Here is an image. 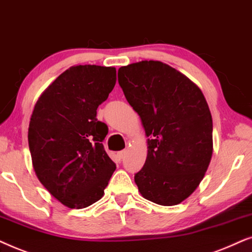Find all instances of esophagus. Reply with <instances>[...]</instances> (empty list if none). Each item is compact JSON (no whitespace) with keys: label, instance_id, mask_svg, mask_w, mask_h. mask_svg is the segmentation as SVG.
<instances>
[{"label":"esophagus","instance_id":"1","mask_svg":"<svg viewBox=\"0 0 252 252\" xmlns=\"http://www.w3.org/2000/svg\"><path fill=\"white\" fill-rule=\"evenodd\" d=\"M126 151H121V152L117 153V157H119L120 160H122L124 159V157H126Z\"/></svg>","mask_w":252,"mask_h":252}]
</instances>
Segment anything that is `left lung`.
<instances>
[{
    "instance_id": "left-lung-1",
    "label": "left lung",
    "mask_w": 252,
    "mask_h": 252,
    "mask_svg": "<svg viewBox=\"0 0 252 252\" xmlns=\"http://www.w3.org/2000/svg\"><path fill=\"white\" fill-rule=\"evenodd\" d=\"M119 84L149 137L146 161L135 174L139 192L159 205L180 204L199 186L212 158L213 123L204 94L160 61L122 66Z\"/></svg>"
}]
</instances>
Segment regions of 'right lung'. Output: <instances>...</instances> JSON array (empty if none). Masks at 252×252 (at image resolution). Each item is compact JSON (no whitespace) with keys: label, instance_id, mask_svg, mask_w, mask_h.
Here are the masks:
<instances>
[{"label":"right lung","instance_id":"obj_1","mask_svg":"<svg viewBox=\"0 0 252 252\" xmlns=\"http://www.w3.org/2000/svg\"><path fill=\"white\" fill-rule=\"evenodd\" d=\"M115 83L112 66H71L34 106L29 126L33 168L42 186L70 209L98 202L116 169L102 145L108 126L96 119Z\"/></svg>","mask_w":252,"mask_h":252}]
</instances>
